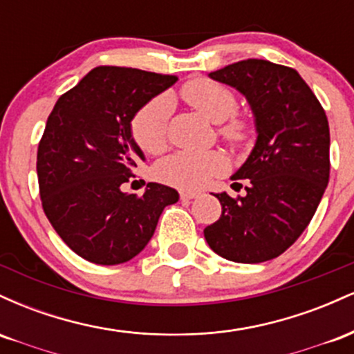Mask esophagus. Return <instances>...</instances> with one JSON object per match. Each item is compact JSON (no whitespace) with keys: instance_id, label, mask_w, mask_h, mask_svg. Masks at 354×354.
Here are the masks:
<instances>
[{"instance_id":"34e87169","label":"esophagus","mask_w":354,"mask_h":354,"mask_svg":"<svg viewBox=\"0 0 354 354\" xmlns=\"http://www.w3.org/2000/svg\"><path fill=\"white\" fill-rule=\"evenodd\" d=\"M200 196L198 191H180V198L181 200H194V198Z\"/></svg>"}]
</instances>
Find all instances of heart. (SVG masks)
Segmentation results:
<instances>
[{"label": "heart", "instance_id": "heart-1", "mask_svg": "<svg viewBox=\"0 0 354 354\" xmlns=\"http://www.w3.org/2000/svg\"><path fill=\"white\" fill-rule=\"evenodd\" d=\"M181 96L203 116L219 123L218 135L231 148L250 145L253 131L250 121L234 113L238 101L233 89L214 80L196 78L185 83ZM169 116L171 100L165 95L148 101L136 113L131 121V133L143 151L158 154L166 148ZM226 168L228 161L219 151H178L156 165L154 176L174 188L200 189L225 173Z\"/></svg>", "mask_w": 354, "mask_h": 354}]
</instances>
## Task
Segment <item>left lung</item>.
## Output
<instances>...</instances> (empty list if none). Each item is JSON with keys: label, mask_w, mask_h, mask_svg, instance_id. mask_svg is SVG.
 Returning <instances> with one entry per match:
<instances>
[{"label": "left lung", "mask_w": 354, "mask_h": 354, "mask_svg": "<svg viewBox=\"0 0 354 354\" xmlns=\"http://www.w3.org/2000/svg\"><path fill=\"white\" fill-rule=\"evenodd\" d=\"M246 96L256 145L231 180H248L245 196H214L221 216L206 226L214 253L236 263L278 258L310 225L330 180V126L323 106L293 68L245 59L209 73Z\"/></svg>", "instance_id": "obj_1"}]
</instances>
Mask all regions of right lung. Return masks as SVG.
I'll return each mask as SVG.
<instances>
[{
    "mask_svg": "<svg viewBox=\"0 0 354 354\" xmlns=\"http://www.w3.org/2000/svg\"><path fill=\"white\" fill-rule=\"evenodd\" d=\"M178 76L98 66L59 96L38 145L36 171L44 214L76 254L121 265L145 250L178 191L148 183L143 196L121 186L143 161L131 120Z\"/></svg>",
    "mask_w": 354,
    "mask_h": 354,
    "instance_id": "right-lung-1",
    "label": "right lung"
}]
</instances>
